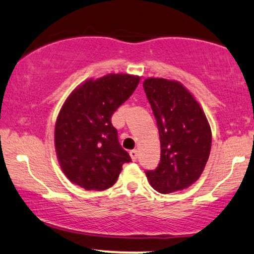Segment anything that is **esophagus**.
Listing matches in <instances>:
<instances>
[{"mask_svg":"<svg viewBox=\"0 0 254 254\" xmlns=\"http://www.w3.org/2000/svg\"><path fill=\"white\" fill-rule=\"evenodd\" d=\"M137 156H138V154H137V150H131L130 151V157L133 162L137 161Z\"/></svg>","mask_w":254,"mask_h":254,"instance_id":"esophagus-1","label":"esophagus"}]
</instances>
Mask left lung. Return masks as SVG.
Returning a JSON list of instances; mask_svg holds the SVG:
<instances>
[{"mask_svg":"<svg viewBox=\"0 0 254 254\" xmlns=\"http://www.w3.org/2000/svg\"><path fill=\"white\" fill-rule=\"evenodd\" d=\"M146 98L157 122L161 162L145 175L158 193L190 187L202 174L212 146V131L202 108L180 81L148 78Z\"/></svg>","mask_w":254,"mask_h":254,"instance_id":"obj_1","label":"left lung"}]
</instances>
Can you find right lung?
<instances>
[{"label":"right lung","mask_w":254,"mask_h":254,"mask_svg":"<svg viewBox=\"0 0 254 254\" xmlns=\"http://www.w3.org/2000/svg\"><path fill=\"white\" fill-rule=\"evenodd\" d=\"M139 80L138 75L110 73L87 79L67 97L56 122L54 145L61 170L72 183L86 190H105L131 161L111 117Z\"/></svg>","instance_id":"right-lung-1"}]
</instances>
